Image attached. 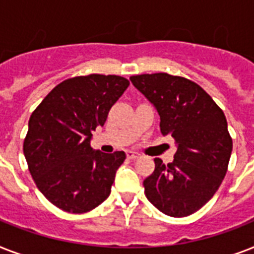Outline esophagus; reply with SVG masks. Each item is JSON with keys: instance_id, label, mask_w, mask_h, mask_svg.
Returning a JSON list of instances; mask_svg holds the SVG:
<instances>
[{"instance_id": "esophagus-1", "label": "esophagus", "mask_w": 254, "mask_h": 254, "mask_svg": "<svg viewBox=\"0 0 254 254\" xmlns=\"http://www.w3.org/2000/svg\"><path fill=\"white\" fill-rule=\"evenodd\" d=\"M127 157L129 159H135V158H138L139 154H138V153H135V151L129 150V151H127Z\"/></svg>"}]
</instances>
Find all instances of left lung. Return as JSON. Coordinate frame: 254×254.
<instances>
[{
    "label": "left lung",
    "mask_w": 254,
    "mask_h": 254,
    "mask_svg": "<svg viewBox=\"0 0 254 254\" xmlns=\"http://www.w3.org/2000/svg\"><path fill=\"white\" fill-rule=\"evenodd\" d=\"M130 80L157 108L161 133L178 146L171 163L154 159V171L143 181L145 195L167 216H189L215 195L228 170L233 143L224 112L186 77L159 72Z\"/></svg>",
    "instance_id": "1"
}]
</instances>
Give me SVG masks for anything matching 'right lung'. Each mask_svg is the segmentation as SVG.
<instances>
[{
  "mask_svg": "<svg viewBox=\"0 0 254 254\" xmlns=\"http://www.w3.org/2000/svg\"><path fill=\"white\" fill-rule=\"evenodd\" d=\"M129 84L117 75L71 77L31 113L23 154L38 190L58 208L89 212L109 196L127 155L93 151L91 137Z\"/></svg>",
  "mask_w": 254,
  "mask_h": 254,
  "instance_id": "1",
  "label": "right lung"
}]
</instances>
